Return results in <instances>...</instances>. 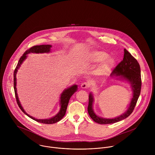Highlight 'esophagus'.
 <instances>
[{"label":"esophagus","instance_id":"esophagus-1","mask_svg":"<svg viewBox=\"0 0 155 155\" xmlns=\"http://www.w3.org/2000/svg\"><path fill=\"white\" fill-rule=\"evenodd\" d=\"M90 86V84L87 82H84L81 84V87L83 88V89H86V88Z\"/></svg>","mask_w":155,"mask_h":155}]
</instances>
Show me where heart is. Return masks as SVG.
Segmentation results:
<instances>
[{"label":"heart","instance_id":"heart-1","mask_svg":"<svg viewBox=\"0 0 155 155\" xmlns=\"http://www.w3.org/2000/svg\"><path fill=\"white\" fill-rule=\"evenodd\" d=\"M88 59L94 64L102 62L97 68V74L101 76L108 75L114 68L116 61L113 58L108 57V54L102 51H94L88 55Z\"/></svg>","mask_w":155,"mask_h":155}]
</instances>
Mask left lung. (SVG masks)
Returning a JSON list of instances; mask_svg holds the SVG:
<instances>
[{
    "label": "left lung",
    "instance_id": "1",
    "mask_svg": "<svg viewBox=\"0 0 155 155\" xmlns=\"http://www.w3.org/2000/svg\"><path fill=\"white\" fill-rule=\"evenodd\" d=\"M110 76L112 77H119L118 79L124 80L129 82L132 90L133 96L127 110L123 114L115 118H104L97 116L94 113L93 108L94 98L93 94L91 93L89 95L87 112L94 121L101 124L115 123L128 117L133 112L140 94L142 81L140 65L137 61L126 49L124 50L123 61L117 65V67L110 74Z\"/></svg>",
    "mask_w": 155,
    "mask_h": 155
}]
</instances>
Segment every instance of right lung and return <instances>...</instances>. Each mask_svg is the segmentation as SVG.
<instances>
[{
	"label": "right lung",
	"instance_id": "right-lung-1",
	"mask_svg": "<svg viewBox=\"0 0 155 155\" xmlns=\"http://www.w3.org/2000/svg\"><path fill=\"white\" fill-rule=\"evenodd\" d=\"M51 45H41L34 46V47H31V48L28 49L23 54V56L20 58L18 62V64L16 65V69H15L14 74H13V75H14V90H15V94L16 102H17V104H18L19 107L20 108V109L22 110V111H23V112L25 113L29 118H32V120H34L38 123H43V124H53V123H57V122L59 121L64 117L65 112H66V110H67V108H68V105L69 100H70L71 96L74 94V93H75L77 90V84L72 85V86L68 87V89H65V90H64V91L62 93L61 97H60V105H61L60 110L55 116H54L52 118H49V119H43H43H41H41H36L34 117H32L30 116L29 115H28L25 111L24 108L21 105V103L19 101L18 96L17 94V91H16V75L17 71L19 69L21 65L22 64V63H23V62L26 59V58L28 56V55H27L28 54H29L31 53H50V50H51Z\"/></svg>",
	"mask_w": 155,
	"mask_h": 155
}]
</instances>
